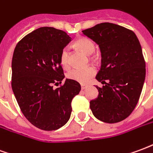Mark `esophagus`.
Masks as SVG:
<instances>
[{
	"mask_svg": "<svg viewBox=\"0 0 153 153\" xmlns=\"http://www.w3.org/2000/svg\"><path fill=\"white\" fill-rule=\"evenodd\" d=\"M88 84H81V88H82V89H85V88H88Z\"/></svg>",
	"mask_w": 153,
	"mask_h": 153,
	"instance_id": "obj_1",
	"label": "esophagus"
}]
</instances>
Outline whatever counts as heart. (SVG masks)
<instances>
[{"label": "heart", "mask_w": 153, "mask_h": 153, "mask_svg": "<svg viewBox=\"0 0 153 153\" xmlns=\"http://www.w3.org/2000/svg\"><path fill=\"white\" fill-rule=\"evenodd\" d=\"M74 47L86 55H91L95 51V44L93 41L88 38H79L74 42ZM69 51L66 47L62 49L60 54V64L64 69H69L70 66ZM93 59V57H92ZM96 74V70L93 66L84 68H74L67 73V78L79 83H85L88 82Z\"/></svg>", "instance_id": "obj_1"}]
</instances>
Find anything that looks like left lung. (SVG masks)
<instances>
[{
	"instance_id": "8db88e82",
	"label": "left lung",
	"mask_w": 153,
	"mask_h": 153,
	"mask_svg": "<svg viewBox=\"0 0 153 153\" xmlns=\"http://www.w3.org/2000/svg\"><path fill=\"white\" fill-rule=\"evenodd\" d=\"M83 33L99 46L102 66L96 79L105 83L102 88L96 86L99 93L90 102V108L105 123L122 121L134 110L145 80L139 41L132 30L111 23L97 25Z\"/></svg>"
}]
</instances>
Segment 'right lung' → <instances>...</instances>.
I'll use <instances>...</instances> for the list:
<instances>
[{"mask_svg": "<svg viewBox=\"0 0 153 153\" xmlns=\"http://www.w3.org/2000/svg\"><path fill=\"white\" fill-rule=\"evenodd\" d=\"M71 41L65 32L42 27L19 42L12 58L11 86L22 113L37 128L51 131L67 123L80 84L65 78L60 54Z\"/></svg>", "mask_w": 153, "mask_h": 153, "instance_id": "right-lung-1", "label": "right lung"}]
</instances>
